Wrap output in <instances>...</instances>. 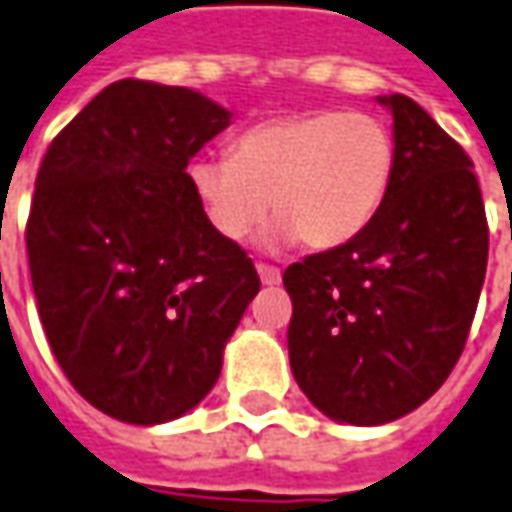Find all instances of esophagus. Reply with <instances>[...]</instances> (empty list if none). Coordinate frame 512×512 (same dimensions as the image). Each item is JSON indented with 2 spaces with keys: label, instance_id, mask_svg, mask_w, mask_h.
Returning <instances> with one entry per match:
<instances>
[{
  "label": "esophagus",
  "instance_id": "1",
  "mask_svg": "<svg viewBox=\"0 0 512 512\" xmlns=\"http://www.w3.org/2000/svg\"><path fill=\"white\" fill-rule=\"evenodd\" d=\"M257 274H260V283L263 285H280L283 274L277 266H269V263H257Z\"/></svg>",
  "mask_w": 512,
  "mask_h": 512
}]
</instances>
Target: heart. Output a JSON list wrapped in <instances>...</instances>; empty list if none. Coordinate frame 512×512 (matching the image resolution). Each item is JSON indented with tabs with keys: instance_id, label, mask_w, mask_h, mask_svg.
Listing matches in <instances>:
<instances>
[{
	"instance_id": "heart-1",
	"label": "heart",
	"mask_w": 512,
	"mask_h": 512,
	"mask_svg": "<svg viewBox=\"0 0 512 512\" xmlns=\"http://www.w3.org/2000/svg\"><path fill=\"white\" fill-rule=\"evenodd\" d=\"M398 168L395 134L367 111L314 109L246 128L229 156H198L187 182L224 241H246L271 210L274 235L336 249L384 207Z\"/></svg>"
}]
</instances>
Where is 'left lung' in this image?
Returning <instances> with one entry per match:
<instances>
[{
	"label": "left lung",
	"instance_id": "8db88e82",
	"mask_svg": "<svg viewBox=\"0 0 512 512\" xmlns=\"http://www.w3.org/2000/svg\"><path fill=\"white\" fill-rule=\"evenodd\" d=\"M398 168L384 207L344 246L291 263V373L319 412L381 426L443 387L488 269L474 162L412 97H378Z\"/></svg>",
	"mask_w": 512,
	"mask_h": 512
}]
</instances>
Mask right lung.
<instances>
[{"label":"right lung","mask_w":512,"mask_h":512,"mask_svg":"<svg viewBox=\"0 0 512 512\" xmlns=\"http://www.w3.org/2000/svg\"><path fill=\"white\" fill-rule=\"evenodd\" d=\"M184 86L117 81L52 139L27 218L41 325L69 384L134 426L190 412L260 291L201 215L187 162L229 125Z\"/></svg>","instance_id":"obj_1"}]
</instances>
